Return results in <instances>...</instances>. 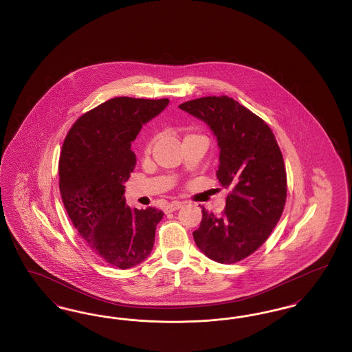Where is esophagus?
Instances as JSON below:
<instances>
[{"label":"esophagus","mask_w":352,"mask_h":352,"mask_svg":"<svg viewBox=\"0 0 352 352\" xmlns=\"http://www.w3.org/2000/svg\"><path fill=\"white\" fill-rule=\"evenodd\" d=\"M181 207H182V203H181V201H171V203H168V206L165 207V211H166V212H174V211L179 210Z\"/></svg>","instance_id":"1"}]
</instances>
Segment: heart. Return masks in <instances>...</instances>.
Wrapping results in <instances>:
<instances>
[{
    "label": "heart",
    "mask_w": 352,
    "mask_h": 352,
    "mask_svg": "<svg viewBox=\"0 0 352 352\" xmlns=\"http://www.w3.org/2000/svg\"><path fill=\"white\" fill-rule=\"evenodd\" d=\"M194 134H186L184 135V141L186 140V138H188V137H192ZM153 144H154V140H151V141H148L146 142V145H145V153L148 154V153H151V148H153Z\"/></svg>",
    "instance_id": "obj_1"
}]
</instances>
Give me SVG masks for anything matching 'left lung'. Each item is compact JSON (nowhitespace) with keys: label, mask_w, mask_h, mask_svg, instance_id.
<instances>
[{"label":"left lung","mask_w":352,"mask_h":352,"mask_svg":"<svg viewBox=\"0 0 352 352\" xmlns=\"http://www.w3.org/2000/svg\"><path fill=\"white\" fill-rule=\"evenodd\" d=\"M179 108L204 121L218 140L219 182L230 190L220 217L201 210L197 247L220 264L260 248L284 211L286 171L276 137L264 120L228 96L186 101Z\"/></svg>","instance_id":"1"}]
</instances>
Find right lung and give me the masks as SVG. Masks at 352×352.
<instances>
[{"label":"right lung","instance_id":"right-lung-1","mask_svg":"<svg viewBox=\"0 0 352 352\" xmlns=\"http://www.w3.org/2000/svg\"><path fill=\"white\" fill-rule=\"evenodd\" d=\"M168 104L111 99L78 118L63 142L59 188L68 217L89 248L116 268H132L151 254L164 218L153 207L126 206L124 184L135 166L132 141Z\"/></svg>","mask_w":352,"mask_h":352}]
</instances>
